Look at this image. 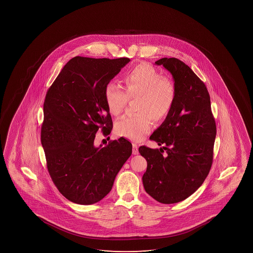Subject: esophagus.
<instances>
[{"instance_id":"1","label":"esophagus","mask_w":253,"mask_h":253,"mask_svg":"<svg viewBox=\"0 0 253 253\" xmlns=\"http://www.w3.org/2000/svg\"><path fill=\"white\" fill-rule=\"evenodd\" d=\"M132 151H133V154L134 155H138V147L135 143H133V149H132Z\"/></svg>"}]
</instances>
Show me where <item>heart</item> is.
<instances>
[{
    "instance_id": "1",
    "label": "heart",
    "mask_w": 253,
    "mask_h": 253,
    "mask_svg": "<svg viewBox=\"0 0 253 253\" xmlns=\"http://www.w3.org/2000/svg\"><path fill=\"white\" fill-rule=\"evenodd\" d=\"M126 90L114 82L105 88V100L109 111L114 116L121 114L128 98L135 99L138 114L125 116L115 125L118 135L139 142L152 127V120L159 123L172 111L176 89L171 80L148 64H140L128 71L125 79Z\"/></svg>"
}]
</instances>
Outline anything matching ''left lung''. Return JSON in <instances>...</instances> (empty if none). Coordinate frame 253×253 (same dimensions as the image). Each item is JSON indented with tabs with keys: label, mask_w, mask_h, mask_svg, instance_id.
Instances as JSON below:
<instances>
[{
	"label": "left lung",
	"mask_w": 253,
	"mask_h": 253,
	"mask_svg": "<svg viewBox=\"0 0 253 253\" xmlns=\"http://www.w3.org/2000/svg\"><path fill=\"white\" fill-rule=\"evenodd\" d=\"M155 64L172 74L176 97L172 111L150 136L163 147L139 148L148 163L142 183L156 201L173 204L194 194L208 176L216 125L208 89L189 66L175 58Z\"/></svg>",
	"instance_id": "obj_1"
}]
</instances>
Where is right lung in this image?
<instances>
[{
    "instance_id": "obj_1",
    "label": "right lung",
    "mask_w": 253,
    "mask_h": 253,
    "mask_svg": "<svg viewBox=\"0 0 253 253\" xmlns=\"http://www.w3.org/2000/svg\"><path fill=\"white\" fill-rule=\"evenodd\" d=\"M130 59H70L45 95L42 144L46 166L60 194L80 205H91L111 192L119 170L131 156L132 145L120 137L96 147L102 128L112 129L105 88Z\"/></svg>"
}]
</instances>
